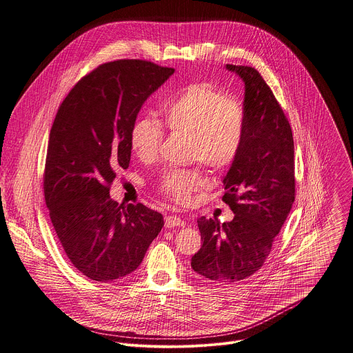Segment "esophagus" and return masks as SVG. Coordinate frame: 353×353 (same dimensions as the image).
<instances>
[{"instance_id":"obj_1","label":"esophagus","mask_w":353,"mask_h":353,"mask_svg":"<svg viewBox=\"0 0 353 353\" xmlns=\"http://www.w3.org/2000/svg\"><path fill=\"white\" fill-rule=\"evenodd\" d=\"M185 222L183 218L180 216H174V215H166L165 216V226L166 228H177V226H184Z\"/></svg>"}]
</instances>
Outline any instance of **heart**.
I'll list each match as a JSON object with an SVG mask.
<instances>
[{
    "mask_svg": "<svg viewBox=\"0 0 353 353\" xmlns=\"http://www.w3.org/2000/svg\"><path fill=\"white\" fill-rule=\"evenodd\" d=\"M166 127L173 134L190 137L188 155L214 172L228 169L236 159L243 141L244 114L237 100L226 97L208 83L190 85L172 96L163 106ZM163 139L162 124L152 116L134 120L130 146L137 159H157ZM207 180L198 170L172 169L163 173L159 188L177 204H187L192 192L205 188Z\"/></svg>",
    "mask_w": 353,
    "mask_h": 353,
    "instance_id": "heart-1",
    "label": "heart"
}]
</instances>
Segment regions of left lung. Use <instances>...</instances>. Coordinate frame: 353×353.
I'll use <instances>...</instances> for the list:
<instances>
[{"mask_svg": "<svg viewBox=\"0 0 353 353\" xmlns=\"http://www.w3.org/2000/svg\"><path fill=\"white\" fill-rule=\"evenodd\" d=\"M226 70L244 82L243 141L222 196L234 218L221 223L201 216L203 245L191 259L196 274L218 283L245 279L263 267L294 201L293 135L282 108L256 68Z\"/></svg>", "mask_w": 353, "mask_h": 353, "instance_id": "1", "label": "left lung"}]
</instances>
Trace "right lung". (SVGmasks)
Returning a JSON list of instances; mask_svg holds the SVG:
<instances>
[{
  "label": "right lung",
  "instance_id": "obj_1",
  "mask_svg": "<svg viewBox=\"0 0 353 353\" xmlns=\"http://www.w3.org/2000/svg\"><path fill=\"white\" fill-rule=\"evenodd\" d=\"M173 72L142 60L99 65L71 89L50 130L46 205L67 257L89 279L134 272L165 225L142 204L113 201L110 184L130 165V130L142 105Z\"/></svg>",
  "mask_w": 353,
  "mask_h": 353
}]
</instances>
